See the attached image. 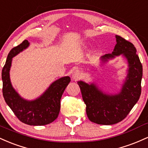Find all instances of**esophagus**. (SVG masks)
Returning <instances> with one entry per match:
<instances>
[{
    "mask_svg": "<svg viewBox=\"0 0 148 148\" xmlns=\"http://www.w3.org/2000/svg\"><path fill=\"white\" fill-rule=\"evenodd\" d=\"M82 73L80 72V71H78V70H76L73 73V79L75 81H77L79 80V79L82 77Z\"/></svg>",
    "mask_w": 148,
    "mask_h": 148,
    "instance_id": "obj_1",
    "label": "esophagus"
}]
</instances>
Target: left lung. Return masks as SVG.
<instances>
[{"label": "left lung", "instance_id": "obj_1", "mask_svg": "<svg viewBox=\"0 0 148 148\" xmlns=\"http://www.w3.org/2000/svg\"><path fill=\"white\" fill-rule=\"evenodd\" d=\"M117 44L112 54H105L103 61L120 54L129 63L127 77L120 93L115 95L103 94L95 84H88L79 81L82 99L86 104V112L91 122L98 124L110 125L125 118L138 101L141 94L143 66L136 49L129 41L116 36Z\"/></svg>", "mask_w": 148, "mask_h": 148}]
</instances>
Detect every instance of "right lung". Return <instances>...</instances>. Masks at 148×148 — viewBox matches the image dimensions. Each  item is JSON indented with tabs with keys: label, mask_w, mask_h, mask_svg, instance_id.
<instances>
[{
	"label": "right lung",
	"mask_w": 148,
	"mask_h": 148,
	"mask_svg": "<svg viewBox=\"0 0 148 148\" xmlns=\"http://www.w3.org/2000/svg\"><path fill=\"white\" fill-rule=\"evenodd\" d=\"M29 45L24 40L19 45L13 47L8 54L2 70L3 94L5 101L16 117L28 125L42 126L52 123L57 118L61 107V98L71 78L61 77L54 82L40 97L34 101L23 99L12 86L10 70L12 59Z\"/></svg>",
	"instance_id": "obj_1"
}]
</instances>
